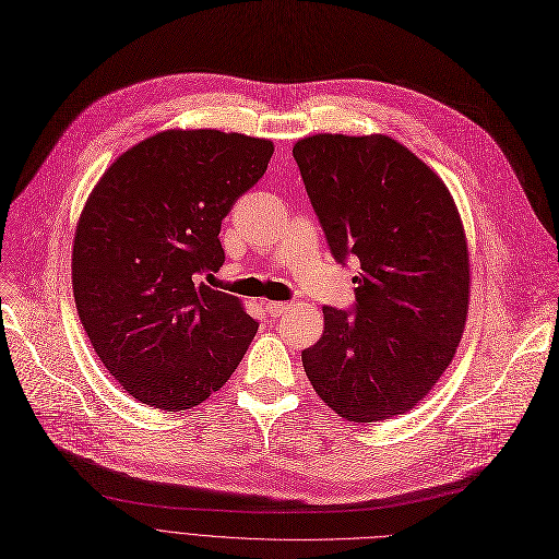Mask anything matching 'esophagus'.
Masks as SVG:
<instances>
[{
    "instance_id": "1",
    "label": "esophagus",
    "mask_w": 559,
    "mask_h": 559,
    "mask_svg": "<svg viewBox=\"0 0 559 559\" xmlns=\"http://www.w3.org/2000/svg\"><path fill=\"white\" fill-rule=\"evenodd\" d=\"M264 307H266V311H269L271 318H280V316H284V313L290 309L288 302H273V300L264 302Z\"/></svg>"
}]
</instances>
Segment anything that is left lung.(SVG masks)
<instances>
[{"label":"left lung","mask_w":559,"mask_h":559,"mask_svg":"<svg viewBox=\"0 0 559 559\" xmlns=\"http://www.w3.org/2000/svg\"><path fill=\"white\" fill-rule=\"evenodd\" d=\"M293 157L332 254L360 264L354 316L322 307L305 372L347 421L404 415L433 390L465 332L469 250L453 195L388 135L318 133L295 142Z\"/></svg>","instance_id":"1"}]
</instances>
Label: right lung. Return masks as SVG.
Instances as JSON below:
<instances>
[{"label": "right lung", "instance_id": "add662e5", "mask_svg": "<svg viewBox=\"0 0 559 559\" xmlns=\"http://www.w3.org/2000/svg\"><path fill=\"white\" fill-rule=\"evenodd\" d=\"M275 146L214 128H171L121 153L87 195L72 286L83 330L138 402L187 411L223 388L257 334L218 271L221 221L266 174Z\"/></svg>", "mask_w": 559, "mask_h": 559}]
</instances>
